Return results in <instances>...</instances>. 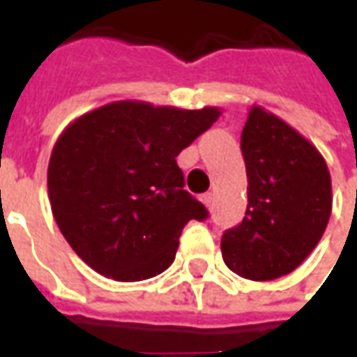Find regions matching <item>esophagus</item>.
Segmentation results:
<instances>
[{
    "label": "esophagus",
    "instance_id": "34e87169",
    "mask_svg": "<svg viewBox=\"0 0 357 357\" xmlns=\"http://www.w3.org/2000/svg\"><path fill=\"white\" fill-rule=\"evenodd\" d=\"M201 199L202 202H204V206L208 210H212V206H214V193H204Z\"/></svg>",
    "mask_w": 357,
    "mask_h": 357
}]
</instances>
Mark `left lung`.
<instances>
[{
	"label": "left lung",
	"instance_id": "8db88e82",
	"mask_svg": "<svg viewBox=\"0 0 357 357\" xmlns=\"http://www.w3.org/2000/svg\"><path fill=\"white\" fill-rule=\"evenodd\" d=\"M247 164V214L224 233L222 256L233 273L273 281L306 260L329 224L331 174L314 143L260 105L241 135Z\"/></svg>",
	"mask_w": 357,
	"mask_h": 357
}]
</instances>
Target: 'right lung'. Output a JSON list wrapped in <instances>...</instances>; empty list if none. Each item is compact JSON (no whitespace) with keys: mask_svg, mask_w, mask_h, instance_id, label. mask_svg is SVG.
<instances>
[{"mask_svg":"<svg viewBox=\"0 0 357 357\" xmlns=\"http://www.w3.org/2000/svg\"><path fill=\"white\" fill-rule=\"evenodd\" d=\"M220 114L126 99L66 126L51 151L47 195L59 229L89 268L122 283L170 268L187 222L208 214L183 189L176 156Z\"/></svg>","mask_w":357,"mask_h":357,"instance_id":"add662e5","label":"right lung"}]
</instances>
